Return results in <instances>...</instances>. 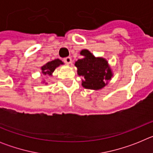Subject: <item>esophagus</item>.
Returning <instances> with one entry per match:
<instances>
[{
  "mask_svg": "<svg viewBox=\"0 0 153 153\" xmlns=\"http://www.w3.org/2000/svg\"><path fill=\"white\" fill-rule=\"evenodd\" d=\"M63 61H64V63H67V64H70V63H72V59H71L70 56H67V57L63 59Z\"/></svg>",
  "mask_w": 153,
  "mask_h": 153,
  "instance_id": "1",
  "label": "esophagus"
}]
</instances>
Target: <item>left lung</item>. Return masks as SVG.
I'll use <instances>...</instances> for the list:
<instances>
[{
	"mask_svg": "<svg viewBox=\"0 0 153 153\" xmlns=\"http://www.w3.org/2000/svg\"><path fill=\"white\" fill-rule=\"evenodd\" d=\"M80 54L83 56L76 61L77 74L82 76V86L90 90H100L108 83L113 76V72L106 59L96 57L88 50L81 51Z\"/></svg>",
	"mask_w": 153,
	"mask_h": 153,
	"instance_id": "left-lung-1",
	"label": "left lung"
}]
</instances>
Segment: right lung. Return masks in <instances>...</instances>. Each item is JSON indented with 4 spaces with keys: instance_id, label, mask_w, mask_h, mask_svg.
Listing matches in <instances>:
<instances>
[{
    "instance_id": "1",
    "label": "right lung",
    "mask_w": 153,
    "mask_h": 153,
    "mask_svg": "<svg viewBox=\"0 0 153 153\" xmlns=\"http://www.w3.org/2000/svg\"><path fill=\"white\" fill-rule=\"evenodd\" d=\"M63 64V62L59 59H56L54 60L50 61L44 64L43 67H41V72L44 75L52 76V74L55 70L56 67H58L60 65Z\"/></svg>"
}]
</instances>
